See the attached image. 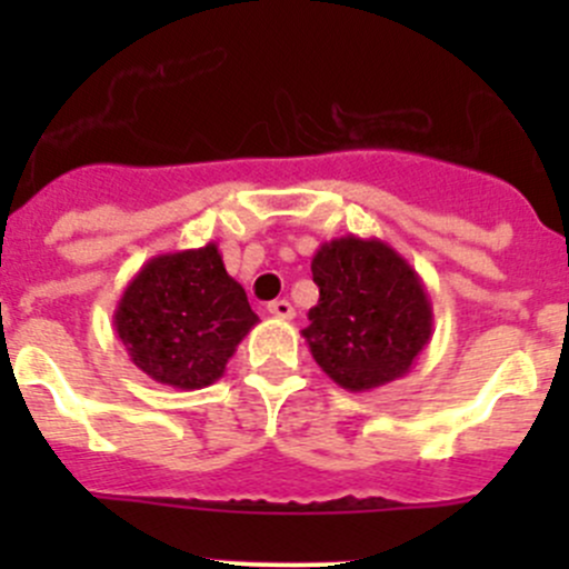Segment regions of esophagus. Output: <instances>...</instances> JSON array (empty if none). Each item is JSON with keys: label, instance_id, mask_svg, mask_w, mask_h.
<instances>
[{"label": "esophagus", "instance_id": "esophagus-1", "mask_svg": "<svg viewBox=\"0 0 569 569\" xmlns=\"http://www.w3.org/2000/svg\"><path fill=\"white\" fill-rule=\"evenodd\" d=\"M267 313L274 319H291L295 317V308H291L289 300H272L267 306Z\"/></svg>", "mask_w": 569, "mask_h": 569}]
</instances>
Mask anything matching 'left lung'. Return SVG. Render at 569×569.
Here are the masks:
<instances>
[{"label": "left lung", "mask_w": 569, "mask_h": 569, "mask_svg": "<svg viewBox=\"0 0 569 569\" xmlns=\"http://www.w3.org/2000/svg\"><path fill=\"white\" fill-rule=\"evenodd\" d=\"M311 272L319 302L302 336L319 369L352 393L405 377L435 321L416 269L382 239L347 233L319 244Z\"/></svg>", "instance_id": "left-lung-1"}]
</instances>
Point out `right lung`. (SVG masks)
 <instances>
[{
  "label": "right lung",
  "mask_w": 569,
  "mask_h": 569,
  "mask_svg": "<svg viewBox=\"0 0 569 569\" xmlns=\"http://www.w3.org/2000/svg\"><path fill=\"white\" fill-rule=\"evenodd\" d=\"M112 321L137 369L162 386L198 391L220 380L258 317L209 242L142 263Z\"/></svg>",
  "instance_id": "1"
}]
</instances>
